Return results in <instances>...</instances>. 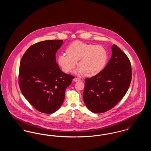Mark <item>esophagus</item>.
Wrapping results in <instances>:
<instances>
[{"label":"esophagus","instance_id":"esophagus-1","mask_svg":"<svg viewBox=\"0 0 151 151\" xmlns=\"http://www.w3.org/2000/svg\"><path fill=\"white\" fill-rule=\"evenodd\" d=\"M80 80H81V79H79V78H75L74 79H73V81H75V82L79 81H80Z\"/></svg>","mask_w":151,"mask_h":151}]
</instances>
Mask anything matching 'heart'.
I'll return each mask as SVG.
<instances>
[{
  "mask_svg": "<svg viewBox=\"0 0 151 151\" xmlns=\"http://www.w3.org/2000/svg\"><path fill=\"white\" fill-rule=\"evenodd\" d=\"M65 54H60L58 63L66 73L72 72L77 65L75 73L92 77L98 75L104 68L108 59V51L101 45H95L76 41L68 45Z\"/></svg>",
  "mask_w": 151,
  "mask_h": 151,
  "instance_id": "heart-1",
  "label": "heart"
}]
</instances>
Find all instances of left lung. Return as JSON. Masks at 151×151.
I'll return each instance as SVG.
<instances>
[{"mask_svg": "<svg viewBox=\"0 0 151 151\" xmlns=\"http://www.w3.org/2000/svg\"><path fill=\"white\" fill-rule=\"evenodd\" d=\"M112 55L104 69L98 75L86 78L83 92L84 103L94 113L106 112L122 100L131 81L129 59L115 44Z\"/></svg>", "mask_w": 151, "mask_h": 151, "instance_id": "1", "label": "left lung"}]
</instances>
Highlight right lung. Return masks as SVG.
I'll return each instance as SVG.
<instances>
[{"label": "right lung", "mask_w": 151, "mask_h": 151, "mask_svg": "<svg viewBox=\"0 0 151 151\" xmlns=\"http://www.w3.org/2000/svg\"><path fill=\"white\" fill-rule=\"evenodd\" d=\"M63 40H46L29 47L22 56L19 82L22 93L38 111L52 114L65 99L66 88L74 77L62 72L55 54Z\"/></svg>", "instance_id": "right-lung-1"}]
</instances>
